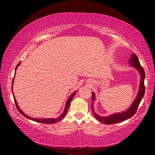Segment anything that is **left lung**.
Returning <instances> with one entry per match:
<instances>
[{
	"instance_id": "8db88e82",
	"label": "left lung",
	"mask_w": 155,
	"mask_h": 155,
	"mask_svg": "<svg viewBox=\"0 0 155 155\" xmlns=\"http://www.w3.org/2000/svg\"><path fill=\"white\" fill-rule=\"evenodd\" d=\"M129 63L130 64L131 66L134 67L138 70L141 75V81H140V88H139V91L137 93V97L133 101V103L131 104V106L125 111L122 113H116V114H114L111 115L106 117H101L96 114L94 111L93 104L91 105V110L94 114V115L95 116L96 118L100 122L104 123L105 124H115V123H118L120 122H123L124 120H127L128 119L130 118L131 117L133 116L135 114L137 111V109L139 107L141 99L143 98L144 93H145V86H144V78H145V72H144L143 68L141 67V65L139 61V59L137 56L135 54H133L131 56L130 59L129 60ZM92 102L95 100V94L92 92Z\"/></svg>"
}]
</instances>
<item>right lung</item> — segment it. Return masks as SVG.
<instances>
[{
    "mask_svg": "<svg viewBox=\"0 0 155 155\" xmlns=\"http://www.w3.org/2000/svg\"><path fill=\"white\" fill-rule=\"evenodd\" d=\"M20 64V63H19L17 65L16 68H15V70H16V68L18 67V65H19ZM14 78H13V81H12V87H13V83H14ZM12 87V89H13ZM77 92V91H74V93H72L71 95H70L69 96V98H68L67 101H66V103H65V109H64V112L62 113V114L60 115L59 117H56V118H47V119H42V118H40V119H38V118H33V117H29L28 115H26L24 112H23L22 110H21L20 109V107H18V104L16 102V100H15V98L14 97V94H13V96H14V101H15V106H16L17 107V109L18 111H19L21 114H22V115H24V116L25 117H27V119H29L31 120H33V121H35V122H40V123H44V124H54V123H56V122H58L59 121H61V120L62 119H64V117H65V115H66L67 112H68V108H69V106H70V103H71V101L73 97H74V96L75 95V93Z\"/></svg>",
    "mask_w": 155,
    "mask_h": 155,
    "instance_id": "1",
    "label": "right lung"
}]
</instances>
